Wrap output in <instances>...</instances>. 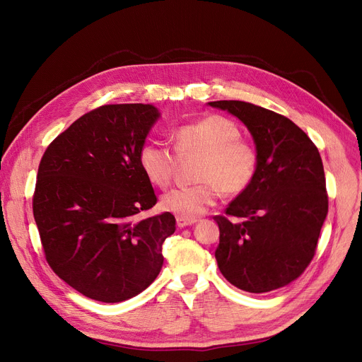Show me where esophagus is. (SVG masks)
<instances>
[{
  "label": "esophagus",
  "instance_id": "esophagus-1",
  "mask_svg": "<svg viewBox=\"0 0 362 362\" xmlns=\"http://www.w3.org/2000/svg\"><path fill=\"white\" fill-rule=\"evenodd\" d=\"M176 222H177V226L179 228H186L189 225H194L197 220H189V218H183V217H176Z\"/></svg>",
  "mask_w": 362,
  "mask_h": 362
}]
</instances>
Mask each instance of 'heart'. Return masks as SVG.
Segmentation results:
<instances>
[{
    "label": "heart",
    "instance_id": "heart-1",
    "mask_svg": "<svg viewBox=\"0 0 362 362\" xmlns=\"http://www.w3.org/2000/svg\"><path fill=\"white\" fill-rule=\"evenodd\" d=\"M173 144L179 156H198L194 173L198 183L173 189L161 198V207L177 217L195 220L214 206L220 189L226 195H240L256 179L259 152L228 117L209 115L180 125L173 133ZM137 160L149 183L168 186L176 167V155L168 146L145 144Z\"/></svg>",
    "mask_w": 362,
    "mask_h": 362
}]
</instances>
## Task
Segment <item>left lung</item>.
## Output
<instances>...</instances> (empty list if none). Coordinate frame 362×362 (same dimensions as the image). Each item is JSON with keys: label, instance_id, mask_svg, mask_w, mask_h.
I'll return each mask as SVG.
<instances>
[{"label": "left lung", "instance_id": "8db88e82", "mask_svg": "<svg viewBox=\"0 0 362 362\" xmlns=\"http://www.w3.org/2000/svg\"><path fill=\"white\" fill-rule=\"evenodd\" d=\"M240 118L255 139V182L214 216L220 237L214 256L222 275L248 293L288 286L315 256L328 211L318 148L287 117L241 100L209 103ZM235 218H243L237 223Z\"/></svg>", "mask_w": 362, "mask_h": 362}]
</instances>
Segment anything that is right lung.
<instances>
[{
    "label": "right lung",
    "mask_w": 362,
    "mask_h": 362,
    "mask_svg": "<svg viewBox=\"0 0 362 362\" xmlns=\"http://www.w3.org/2000/svg\"><path fill=\"white\" fill-rule=\"evenodd\" d=\"M152 105H103L74 121L40 161L33 211L47 263L93 300L117 303L160 274L176 230L165 211L144 217L156 195L139 151L158 118Z\"/></svg>",
    "instance_id": "add662e5"
}]
</instances>
